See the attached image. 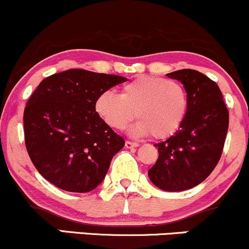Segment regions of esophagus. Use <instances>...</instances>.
<instances>
[{
    "label": "esophagus",
    "instance_id": "obj_1",
    "mask_svg": "<svg viewBox=\"0 0 249 249\" xmlns=\"http://www.w3.org/2000/svg\"><path fill=\"white\" fill-rule=\"evenodd\" d=\"M124 146H125V148H135V147H138L139 144L136 143V142H132V141H125V142H124Z\"/></svg>",
    "mask_w": 249,
    "mask_h": 249
}]
</instances>
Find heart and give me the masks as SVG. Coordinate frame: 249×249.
Wrapping results in <instances>:
<instances>
[{"label":"heart","instance_id":"obj_1","mask_svg":"<svg viewBox=\"0 0 249 249\" xmlns=\"http://www.w3.org/2000/svg\"><path fill=\"white\" fill-rule=\"evenodd\" d=\"M188 93L181 83L159 76H141L124 86L121 95L105 91L95 109L110 128L121 130L135 117L136 135L167 139L177 133L188 111Z\"/></svg>","mask_w":249,"mask_h":249}]
</instances>
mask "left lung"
I'll return each instance as SVG.
<instances>
[{
    "label": "left lung",
    "mask_w": 249,
    "mask_h": 249,
    "mask_svg": "<svg viewBox=\"0 0 249 249\" xmlns=\"http://www.w3.org/2000/svg\"><path fill=\"white\" fill-rule=\"evenodd\" d=\"M183 83L189 105L181 127L156 143L159 158L148 170L152 182L167 192H180L202 182L221 158L228 130V109L213 80L194 69L167 74Z\"/></svg>",
    "instance_id": "obj_1"
}]
</instances>
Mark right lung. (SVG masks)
Here are the masks:
<instances>
[{
  "label": "right lung",
  "instance_id": "right-lung-1",
  "mask_svg": "<svg viewBox=\"0 0 249 249\" xmlns=\"http://www.w3.org/2000/svg\"><path fill=\"white\" fill-rule=\"evenodd\" d=\"M127 79L83 69L46 77L28 100L24 142L30 160L49 182L67 192L96 188L124 140L99 116L97 97Z\"/></svg>",
  "mask_w": 249,
  "mask_h": 249
}]
</instances>
